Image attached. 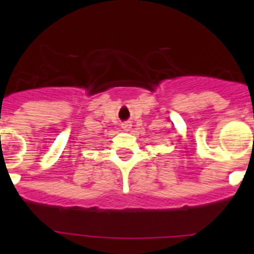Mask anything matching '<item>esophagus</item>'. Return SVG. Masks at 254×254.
Here are the masks:
<instances>
[{
	"label": "esophagus",
	"instance_id": "obj_1",
	"mask_svg": "<svg viewBox=\"0 0 254 254\" xmlns=\"http://www.w3.org/2000/svg\"><path fill=\"white\" fill-rule=\"evenodd\" d=\"M131 127H132L131 122H124L122 124V127L125 130V131H130V130H131Z\"/></svg>",
	"mask_w": 254,
	"mask_h": 254
}]
</instances>
